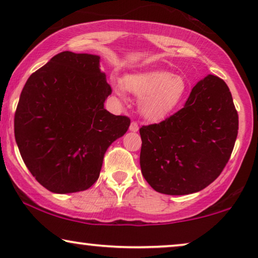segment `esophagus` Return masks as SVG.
<instances>
[{"instance_id":"34e87169","label":"esophagus","mask_w":258,"mask_h":258,"mask_svg":"<svg viewBox=\"0 0 258 258\" xmlns=\"http://www.w3.org/2000/svg\"><path fill=\"white\" fill-rule=\"evenodd\" d=\"M139 128H140V125H139V123H137L136 121H133L132 123H130L129 129L132 130V132H137V130H139Z\"/></svg>"}]
</instances>
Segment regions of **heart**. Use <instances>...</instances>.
Segmentation results:
<instances>
[{"label": "heart", "instance_id": "heart-1", "mask_svg": "<svg viewBox=\"0 0 258 258\" xmlns=\"http://www.w3.org/2000/svg\"><path fill=\"white\" fill-rule=\"evenodd\" d=\"M112 86L121 96L126 88L141 97V111L150 119L162 118L174 110L186 90L184 80L167 70L133 74L125 76L124 83L115 81Z\"/></svg>", "mask_w": 258, "mask_h": 258}]
</instances>
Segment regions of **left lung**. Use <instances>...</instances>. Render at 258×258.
Instances as JSON below:
<instances>
[{"label": "left lung", "mask_w": 258, "mask_h": 258, "mask_svg": "<svg viewBox=\"0 0 258 258\" xmlns=\"http://www.w3.org/2000/svg\"><path fill=\"white\" fill-rule=\"evenodd\" d=\"M237 133L230 90L220 77L208 75L192 88L182 109L140 129L143 177L167 195L200 191L223 171Z\"/></svg>", "instance_id": "obj_1"}]
</instances>
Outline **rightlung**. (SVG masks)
<instances>
[{"label":"right lung","instance_id":"obj_1","mask_svg":"<svg viewBox=\"0 0 258 258\" xmlns=\"http://www.w3.org/2000/svg\"><path fill=\"white\" fill-rule=\"evenodd\" d=\"M111 87L100 57L62 51L30 75L14 118L15 140L31 175L57 194L97 181L109 146L130 125L104 109Z\"/></svg>","mask_w":258,"mask_h":258}]
</instances>
